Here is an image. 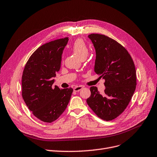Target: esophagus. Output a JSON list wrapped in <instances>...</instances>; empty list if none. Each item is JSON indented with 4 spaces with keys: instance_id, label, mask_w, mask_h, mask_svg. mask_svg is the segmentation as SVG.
I'll return each instance as SVG.
<instances>
[{
    "instance_id": "34e87169",
    "label": "esophagus",
    "mask_w": 157,
    "mask_h": 157,
    "mask_svg": "<svg viewBox=\"0 0 157 157\" xmlns=\"http://www.w3.org/2000/svg\"><path fill=\"white\" fill-rule=\"evenodd\" d=\"M83 87V86H75L74 88V90L75 91V92H79V90H81V89H82Z\"/></svg>"
}]
</instances>
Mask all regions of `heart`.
I'll return each mask as SVG.
<instances>
[{"mask_svg":"<svg viewBox=\"0 0 157 157\" xmlns=\"http://www.w3.org/2000/svg\"><path fill=\"white\" fill-rule=\"evenodd\" d=\"M72 49L81 59L86 57L88 54V45L86 44L85 41L81 38H78L74 41L72 45Z\"/></svg>","mask_w":157,"mask_h":157,"instance_id":"obj_1","label":"heart"}]
</instances>
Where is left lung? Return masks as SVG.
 Here are the masks:
<instances>
[{"label":"left lung","mask_w":157,"mask_h":157,"mask_svg":"<svg viewBox=\"0 0 157 157\" xmlns=\"http://www.w3.org/2000/svg\"><path fill=\"white\" fill-rule=\"evenodd\" d=\"M96 52L94 71L105 79L106 88L101 94L91 86L86 103L101 119L112 121L124 111L137 85L133 61L124 47L115 40L100 34L88 36Z\"/></svg>","instance_id":"8db88e82"}]
</instances>
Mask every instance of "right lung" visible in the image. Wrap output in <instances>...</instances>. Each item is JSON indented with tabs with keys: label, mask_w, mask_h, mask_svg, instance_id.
I'll return each mask as SVG.
<instances>
[{
	"label": "right lung",
	"mask_w": 157,
	"mask_h": 157,
	"mask_svg": "<svg viewBox=\"0 0 157 157\" xmlns=\"http://www.w3.org/2000/svg\"><path fill=\"white\" fill-rule=\"evenodd\" d=\"M69 38L46 43L34 52L27 62L22 76V95L35 116L51 123L59 117L69 103L72 88L52 87L60 69L62 54Z\"/></svg>",
	"instance_id": "1"
}]
</instances>
